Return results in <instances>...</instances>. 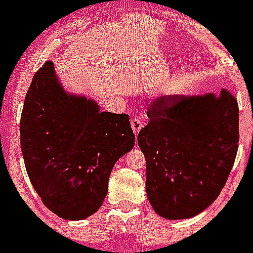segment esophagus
<instances>
[{"mask_svg":"<svg viewBox=\"0 0 253 253\" xmlns=\"http://www.w3.org/2000/svg\"><path fill=\"white\" fill-rule=\"evenodd\" d=\"M131 126H132V129L134 131V133H138L139 131H141V128L143 127V121L142 119H139V117H133V119L131 120Z\"/></svg>","mask_w":253,"mask_h":253,"instance_id":"1","label":"esophagus"}]
</instances>
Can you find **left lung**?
<instances>
[{"label": "left lung", "mask_w": 253, "mask_h": 253, "mask_svg": "<svg viewBox=\"0 0 253 253\" xmlns=\"http://www.w3.org/2000/svg\"><path fill=\"white\" fill-rule=\"evenodd\" d=\"M138 133L147 162L148 200L167 219L197 215L215 201L233 169L239 143V105L220 96L169 95L148 108Z\"/></svg>", "instance_id": "obj_1"}]
</instances>
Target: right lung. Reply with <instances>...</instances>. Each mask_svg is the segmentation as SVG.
<instances>
[{"label":"right lung","instance_id":"add662e5","mask_svg":"<svg viewBox=\"0 0 253 253\" xmlns=\"http://www.w3.org/2000/svg\"><path fill=\"white\" fill-rule=\"evenodd\" d=\"M133 145L128 115L100 112L93 100L68 95L51 61L35 73L20 117V148L32 185L56 215L81 220L95 213L115 163Z\"/></svg>","mask_w":253,"mask_h":253}]
</instances>
